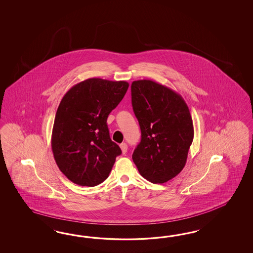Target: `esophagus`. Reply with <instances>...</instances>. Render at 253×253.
<instances>
[{"mask_svg": "<svg viewBox=\"0 0 253 253\" xmlns=\"http://www.w3.org/2000/svg\"><path fill=\"white\" fill-rule=\"evenodd\" d=\"M121 149H122V151H123V154L126 153L127 152V150H128V146H127V144L126 143H123V144H121Z\"/></svg>", "mask_w": 253, "mask_h": 253, "instance_id": "1", "label": "esophagus"}]
</instances>
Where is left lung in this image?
<instances>
[{"label":"left lung","instance_id":"1","mask_svg":"<svg viewBox=\"0 0 253 253\" xmlns=\"http://www.w3.org/2000/svg\"><path fill=\"white\" fill-rule=\"evenodd\" d=\"M130 90L142 133L132 161L149 182L166 183L186 163L194 138L189 108L178 92L150 80L132 82Z\"/></svg>","mask_w":253,"mask_h":253}]
</instances>
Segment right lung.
Returning a JSON list of instances; mask_svg holds the SVG:
<instances>
[{
    "instance_id": "right-lung-1",
    "label": "right lung",
    "mask_w": 253,
    "mask_h": 253,
    "mask_svg": "<svg viewBox=\"0 0 253 253\" xmlns=\"http://www.w3.org/2000/svg\"><path fill=\"white\" fill-rule=\"evenodd\" d=\"M129 84L99 78L72 86L58 106L52 131L54 161L72 183L95 186L107 179L122 154L109 136L107 120Z\"/></svg>"
}]
</instances>
